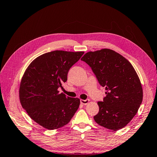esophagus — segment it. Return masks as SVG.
Segmentation results:
<instances>
[{"mask_svg":"<svg viewBox=\"0 0 157 157\" xmlns=\"http://www.w3.org/2000/svg\"><path fill=\"white\" fill-rule=\"evenodd\" d=\"M89 103V99H86V100H83V99H81V103L82 104V105H86Z\"/></svg>","mask_w":157,"mask_h":157,"instance_id":"esophagus-1","label":"esophagus"}]
</instances>
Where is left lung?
<instances>
[{"instance_id":"obj_1","label":"left lung","mask_w":157,"mask_h":157,"mask_svg":"<svg viewBox=\"0 0 157 157\" xmlns=\"http://www.w3.org/2000/svg\"><path fill=\"white\" fill-rule=\"evenodd\" d=\"M81 60L91 68L99 83L106 90L99 111L94 120L109 130L125 127L138 112L143 91L136 72L121 54L110 49L86 53Z\"/></svg>"}]
</instances>
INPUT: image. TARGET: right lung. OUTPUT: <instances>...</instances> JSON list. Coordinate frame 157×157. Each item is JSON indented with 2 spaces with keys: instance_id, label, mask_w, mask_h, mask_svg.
<instances>
[{
  "instance_id": "right-lung-1",
  "label": "right lung",
  "mask_w": 157,
  "mask_h": 157,
  "mask_svg": "<svg viewBox=\"0 0 157 157\" xmlns=\"http://www.w3.org/2000/svg\"><path fill=\"white\" fill-rule=\"evenodd\" d=\"M84 52L52 51L31 62L19 86L23 108L34 121L48 130L67 125L80 105L78 98L59 93L58 88L67 81L69 69Z\"/></svg>"
}]
</instances>
